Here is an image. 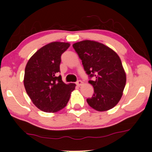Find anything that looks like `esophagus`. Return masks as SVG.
Returning <instances> with one entry per match:
<instances>
[{
	"label": "esophagus",
	"mask_w": 152,
	"mask_h": 152,
	"mask_svg": "<svg viewBox=\"0 0 152 152\" xmlns=\"http://www.w3.org/2000/svg\"><path fill=\"white\" fill-rule=\"evenodd\" d=\"M82 81H81V80H78V81H77V82H76V84L77 85V86H81V85L82 84Z\"/></svg>",
	"instance_id": "esophagus-1"
}]
</instances>
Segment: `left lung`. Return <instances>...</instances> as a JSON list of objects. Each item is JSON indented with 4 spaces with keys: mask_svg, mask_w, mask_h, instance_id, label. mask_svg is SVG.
Here are the masks:
<instances>
[{
    "mask_svg": "<svg viewBox=\"0 0 152 152\" xmlns=\"http://www.w3.org/2000/svg\"><path fill=\"white\" fill-rule=\"evenodd\" d=\"M72 47L82 59L90 79L88 82L94 88L93 96L86 99L88 105L98 111L113 108L121 98L126 84V74L119 56L109 47L93 41H80Z\"/></svg>",
    "mask_w": 152,
    "mask_h": 152,
    "instance_id": "obj_1",
    "label": "left lung"
}]
</instances>
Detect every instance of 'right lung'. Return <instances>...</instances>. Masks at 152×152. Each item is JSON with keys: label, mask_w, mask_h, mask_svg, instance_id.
Segmentation results:
<instances>
[{"label": "right lung", "mask_w": 152, "mask_h": 152, "mask_svg": "<svg viewBox=\"0 0 152 152\" xmlns=\"http://www.w3.org/2000/svg\"><path fill=\"white\" fill-rule=\"evenodd\" d=\"M70 46L68 43L53 42L36 52L25 69L24 86L31 100L41 111L55 113L69 101L75 84H66L61 80V55Z\"/></svg>", "instance_id": "obj_1"}]
</instances>
